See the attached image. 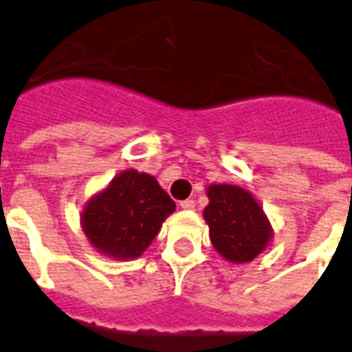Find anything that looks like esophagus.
<instances>
[{"instance_id": "1", "label": "esophagus", "mask_w": 352, "mask_h": 352, "mask_svg": "<svg viewBox=\"0 0 352 352\" xmlns=\"http://www.w3.org/2000/svg\"><path fill=\"white\" fill-rule=\"evenodd\" d=\"M195 207H197V204H195V200H182V201H180V209L193 210Z\"/></svg>"}]
</instances>
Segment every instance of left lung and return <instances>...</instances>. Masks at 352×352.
<instances>
[{"label":"left lung","instance_id":"1","mask_svg":"<svg viewBox=\"0 0 352 352\" xmlns=\"http://www.w3.org/2000/svg\"><path fill=\"white\" fill-rule=\"evenodd\" d=\"M204 219L214 250L234 264L252 262L273 239V228L261 204L239 186L210 184Z\"/></svg>","mask_w":352,"mask_h":352}]
</instances>
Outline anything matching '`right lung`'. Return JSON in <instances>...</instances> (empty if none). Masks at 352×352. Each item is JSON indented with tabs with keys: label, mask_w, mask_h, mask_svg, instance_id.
Returning <instances> with one entry per match:
<instances>
[{
	"label": "right lung",
	"mask_w": 352,
	"mask_h": 352,
	"mask_svg": "<svg viewBox=\"0 0 352 352\" xmlns=\"http://www.w3.org/2000/svg\"><path fill=\"white\" fill-rule=\"evenodd\" d=\"M173 210L175 201L157 180L131 168L87 201L81 227L97 252L129 261L151 246Z\"/></svg>",
	"instance_id": "right-lung-1"
}]
</instances>
